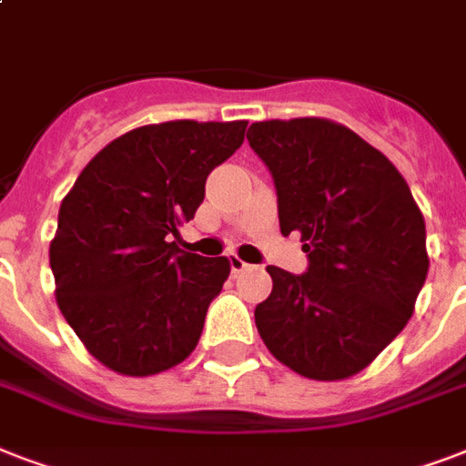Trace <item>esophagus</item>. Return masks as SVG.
<instances>
[{"label": "esophagus", "mask_w": 466, "mask_h": 466, "mask_svg": "<svg viewBox=\"0 0 466 466\" xmlns=\"http://www.w3.org/2000/svg\"><path fill=\"white\" fill-rule=\"evenodd\" d=\"M229 266H232V273L237 276V273H241V270H247L248 268V263L247 261H241L239 256L232 254L229 256Z\"/></svg>", "instance_id": "1"}]
</instances>
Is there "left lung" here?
I'll list each match as a JSON object with an SVG mask.
<instances>
[{"mask_svg": "<svg viewBox=\"0 0 466 466\" xmlns=\"http://www.w3.org/2000/svg\"><path fill=\"white\" fill-rule=\"evenodd\" d=\"M247 140L276 181L280 232H299L309 256L302 276L266 268L256 329L292 372L348 380L411 319L431 263L423 212L399 168L340 123L261 120Z\"/></svg>", "mask_w": 466, "mask_h": 466, "instance_id": "8db88e82", "label": "left lung"}]
</instances>
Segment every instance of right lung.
<instances>
[{"mask_svg": "<svg viewBox=\"0 0 466 466\" xmlns=\"http://www.w3.org/2000/svg\"><path fill=\"white\" fill-rule=\"evenodd\" d=\"M247 120H168L108 142L62 198L50 241L55 299L84 348L113 372L149 377L198 346L227 256L168 241L196 215L212 168L241 147Z\"/></svg>", "mask_w": 466, "mask_h": 466, "instance_id": "right-lung-1", "label": "right lung"}]
</instances>
